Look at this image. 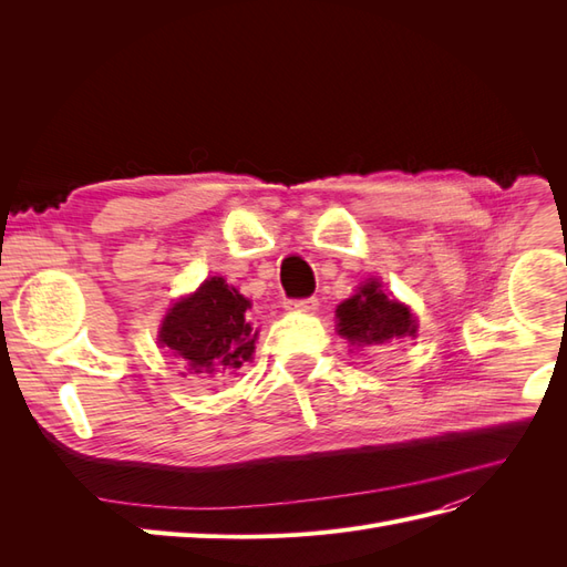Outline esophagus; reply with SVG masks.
<instances>
[{
    "label": "esophagus",
    "mask_w": 567,
    "mask_h": 567,
    "mask_svg": "<svg viewBox=\"0 0 567 567\" xmlns=\"http://www.w3.org/2000/svg\"><path fill=\"white\" fill-rule=\"evenodd\" d=\"M286 307L296 312H315L319 307V300L317 298H298V300H288Z\"/></svg>",
    "instance_id": "obj_1"
}]
</instances>
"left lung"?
Listing matches in <instances>:
<instances>
[{
	"label": "left lung",
	"mask_w": 567,
	"mask_h": 567,
	"mask_svg": "<svg viewBox=\"0 0 567 567\" xmlns=\"http://www.w3.org/2000/svg\"><path fill=\"white\" fill-rule=\"evenodd\" d=\"M338 333L348 338L352 346H383L416 333V319L409 307L390 300L379 281H369L357 293L338 305Z\"/></svg>",
	"instance_id": "1"
}]
</instances>
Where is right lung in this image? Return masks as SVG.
Instances as JSON below:
<instances>
[{
  "instance_id": "right-lung-1",
  "label": "right lung",
  "mask_w": 567,
  "mask_h": 567,
  "mask_svg": "<svg viewBox=\"0 0 567 567\" xmlns=\"http://www.w3.org/2000/svg\"><path fill=\"white\" fill-rule=\"evenodd\" d=\"M248 307L250 300L236 288L213 277L167 312L161 342L194 373H234L250 362L255 350Z\"/></svg>"
}]
</instances>
